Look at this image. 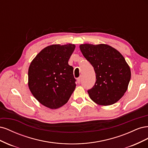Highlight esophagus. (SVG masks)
<instances>
[{
    "label": "esophagus",
    "instance_id": "34e87169",
    "mask_svg": "<svg viewBox=\"0 0 148 148\" xmlns=\"http://www.w3.org/2000/svg\"><path fill=\"white\" fill-rule=\"evenodd\" d=\"M81 81H82V77H79V78L77 79V82H78V83H80V82H81Z\"/></svg>",
    "mask_w": 148,
    "mask_h": 148
}]
</instances>
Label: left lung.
I'll return each mask as SVG.
<instances>
[{
  "mask_svg": "<svg viewBox=\"0 0 148 148\" xmlns=\"http://www.w3.org/2000/svg\"><path fill=\"white\" fill-rule=\"evenodd\" d=\"M83 56L93 66L96 83L88 92L96 104L109 106L117 102L127 91L131 71L123 56L107 44L79 46Z\"/></svg>",
  "mask_w": 148,
  "mask_h": 148,
  "instance_id": "left-lung-1",
  "label": "left lung"
}]
</instances>
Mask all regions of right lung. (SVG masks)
I'll use <instances>...</instances> for the list:
<instances>
[{
    "label": "right lung",
    "mask_w": 148,
    "mask_h": 148,
    "mask_svg": "<svg viewBox=\"0 0 148 148\" xmlns=\"http://www.w3.org/2000/svg\"><path fill=\"white\" fill-rule=\"evenodd\" d=\"M74 44H54L43 49L31 62L28 86L41 104L56 109L68 102L74 91L76 79L69 60Z\"/></svg>",
    "instance_id": "1"
}]
</instances>
